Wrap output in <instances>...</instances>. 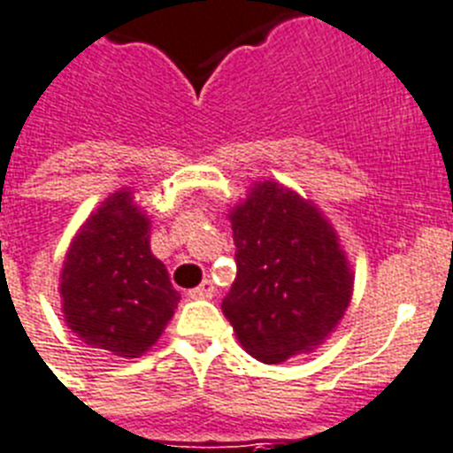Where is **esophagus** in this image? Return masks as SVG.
I'll list each match as a JSON object with an SVG mask.
<instances>
[{
  "mask_svg": "<svg viewBox=\"0 0 453 453\" xmlns=\"http://www.w3.org/2000/svg\"><path fill=\"white\" fill-rule=\"evenodd\" d=\"M214 285H211L210 280H204V282H200L198 287H194V289H191V292H188V296L191 298H211L214 296Z\"/></svg>",
  "mask_w": 453,
  "mask_h": 453,
  "instance_id": "34e87169",
  "label": "esophagus"
}]
</instances>
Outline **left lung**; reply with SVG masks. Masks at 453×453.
<instances>
[{
    "instance_id": "8db88e82",
    "label": "left lung",
    "mask_w": 453,
    "mask_h": 453,
    "mask_svg": "<svg viewBox=\"0 0 453 453\" xmlns=\"http://www.w3.org/2000/svg\"><path fill=\"white\" fill-rule=\"evenodd\" d=\"M237 278L221 308L262 363L317 349L344 317L353 275L312 203L278 182L255 184L230 214Z\"/></svg>"
}]
</instances>
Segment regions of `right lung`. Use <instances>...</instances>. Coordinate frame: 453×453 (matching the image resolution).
Returning a JSON list of instances; mask_svg holds the SVG:
<instances>
[{
	"mask_svg": "<svg viewBox=\"0 0 453 453\" xmlns=\"http://www.w3.org/2000/svg\"><path fill=\"white\" fill-rule=\"evenodd\" d=\"M65 321L81 342L139 357L159 340L180 294L150 253V221L118 191L74 237L61 273Z\"/></svg>",
	"mask_w": 453,
	"mask_h": 453,
	"instance_id": "right-lung-1",
	"label": "right lung"
}]
</instances>
